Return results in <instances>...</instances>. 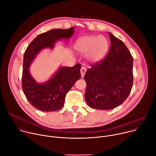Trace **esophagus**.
I'll return each instance as SVG.
<instances>
[{"mask_svg":"<svg viewBox=\"0 0 156 156\" xmlns=\"http://www.w3.org/2000/svg\"><path fill=\"white\" fill-rule=\"evenodd\" d=\"M80 72H81V78H83L84 75H85V73L86 72V69L84 68V67H81V70H80Z\"/></svg>","mask_w":156,"mask_h":156,"instance_id":"esophagus-1","label":"esophagus"}]
</instances>
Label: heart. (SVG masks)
I'll return each mask as SVG.
<instances>
[{"instance_id":"1","label":"heart","mask_w":156,"mask_h":156,"mask_svg":"<svg viewBox=\"0 0 156 156\" xmlns=\"http://www.w3.org/2000/svg\"><path fill=\"white\" fill-rule=\"evenodd\" d=\"M108 42L103 36H86L80 37L74 45L75 50L80 54H86V60L91 63L101 62L105 56Z\"/></svg>"}]
</instances>
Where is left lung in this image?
<instances>
[{
  "instance_id": "8db88e82",
  "label": "left lung",
  "mask_w": 156,
  "mask_h": 156,
  "mask_svg": "<svg viewBox=\"0 0 156 156\" xmlns=\"http://www.w3.org/2000/svg\"><path fill=\"white\" fill-rule=\"evenodd\" d=\"M110 49L107 57L91 65L84 76L85 99L90 107L110 110L121 105L133 86V58L125 44L109 33Z\"/></svg>"
}]
</instances>
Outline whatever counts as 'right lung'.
Returning a JSON list of instances; mask_svg holds the SVG:
<instances>
[{
	"label": "right lung",
	"mask_w": 156,
	"mask_h": 156,
	"mask_svg": "<svg viewBox=\"0 0 156 156\" xmlns=\"http://www.w3.org/2000/svg\"><path fill=\"white\" fill-rule=\"evenodd\" d=\"M75 27L69 29H54L38 35L28 46L23 57L22 87L25 95L35 108L52 112L62 108L66 93L81 78V65L73 67L60 66L46 81L37 82L30 72L31 63L42 50L54 49L55 43L60 39H70Z\"/></svg>",
	"instance_id": "1"
}]
</instances>
